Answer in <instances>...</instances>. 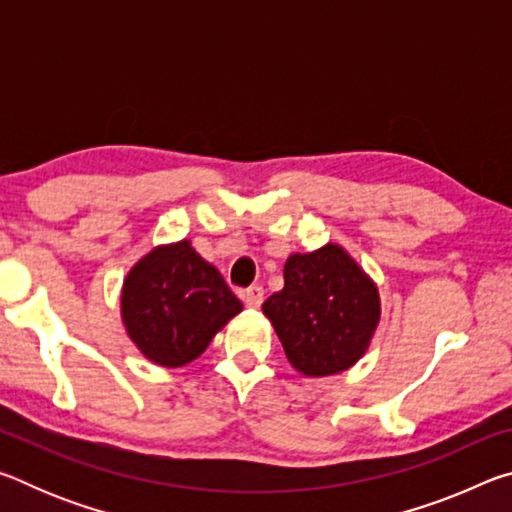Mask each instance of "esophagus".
<instances>
[{
  "label": "esophagus",
  "instance_id": "34e87169",
  "mask_svg": "<svg viewBox=\"0 0 512 512\" xmlns=\"http://www.w3.org/2000/svg\"><path fill=\"white\" fill-rule=\"evenodd\" d=\"M241 300H244L246 307L257 309L264 302V289L262 287H250V289L241 293Z\"/></svg>",
  "mask_w": 512,
  "mask_h": 512
}]
</instances>
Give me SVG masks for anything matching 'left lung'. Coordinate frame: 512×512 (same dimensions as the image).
Here are the masks:
<instances>
[{
	"label": "left lung",
	"instance_id": "1",
	"mask_svg": "<svg viewBox=\"0 0 512 512\" xmlns=\"http://www.w3.org/2000/svg\"><path fill=\"white\" fill-rule=\"evenodd\" d=\"M291 366L336 375L361 359L379 323V293L343 248L327 244L284 264V289L264 302Z\"/></svg>",
	"mask_w": 512,
	"mask_h": 512
}]
</instances>
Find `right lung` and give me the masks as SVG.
Wrapping results in <instances>:
<instances>
[{"label":"right lung","instance_id":"right-lung-1","mask_svg":"<svg viewBox=\"0 0 512 512\" xmlns=\"http://www.w3.org/2000/svg\"><path fill=\"white\" fill-rule=\"evenodd\" d=\"M241 302L221 273L180 241L155 248L124 282L121 316L146 357L178 368L201 357Z\"/></svg>","mask_w":512,"mask_h":512}]
</instances>
